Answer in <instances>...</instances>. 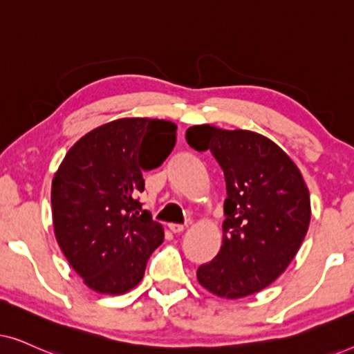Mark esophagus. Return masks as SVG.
Masks as SVG:
<instances>
[{"label":"esophagus","instance_id":"obj_1","mask_svg":"<svg viewBox=\"0 0 354 354\" xmlns=\"http://www.w3.org/2000/svg\"><path fill=\"white\" fill-rule=\"evenodd\" d=\"M169 229H171V232H174V234H180V232L185 230V227L182 224H169Z\"/></svg>","mask_w":354,"mask_h":354}]
</instances>
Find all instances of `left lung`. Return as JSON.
Masks as SVG:
<instances>
[{"mask_svg":"<svg viewBox=\"0 0 354 354\" xmlns=\"http://www.w3.org/2000/svg\"><path fill=\"white\" fill-rule=\"evenodd\" d=\"M187 142L211 151L225 177L221 251L196 270L221 298H243L269 287L306 236L311 201L295 162L272 140L250 130L193 125Z\"/></svg>","mask_w":354,"mask_h":354,"instance_id":"1","label":"left lung"}]
</instances>
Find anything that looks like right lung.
I'll list each match as a JSON object with an SVG mask.
<instances>
[{
	"mask_svg": "<svg viewBox=\"0 0 354 354\" xmlns=\"http://www.w3.org/2000/svg\"><path fill=\"white\" fill-rule=\"evenodd\" d=\"M176 124L125 118L96 127L62 159L51 185L55 235L72 269L98 293L120 295L143 279L164 240L142 209L143 171L161 166L176 145Z\"/></svg>",
	"mask_w": 354,
	"mask_h": 354,
	"instance_id": "add662e5",
	"label": "right lung"
}]
</instances>
